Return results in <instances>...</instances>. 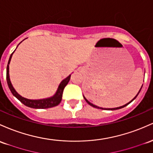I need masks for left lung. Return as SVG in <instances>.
Masks as SVG:
<instances>
[{"instance_id": "obj_1", "label": "left lung", "mask_w": 153, "mask_h": 153, "mask_svg": "<svg viewBox=\"0 0 153 153\" xmlns=\"http://www.w3.org/2000/svg\"><path fill=\"white\" fill-rule=\"evenodd\" d=\"M142 88H140V90H139V93H138V94H137V96H136V97H134V98L133 99V100H131V102H128V103L126 104V105H123V106H121V107H115V108H102V107H97V106H96V105H93V104H91V102H88V100H86V99H85L84 97H84V99H85V102H87V103H88V105H91V106H92V107H95V108H98V109H102V110H118V109H120V108H123V107H126V105H128V104H130V103H131V102L132 101H133V100H135V99H136V97H137V96H138V94H139V92H140V91H141V89H142Z\"/></svg>"}]
</instances>
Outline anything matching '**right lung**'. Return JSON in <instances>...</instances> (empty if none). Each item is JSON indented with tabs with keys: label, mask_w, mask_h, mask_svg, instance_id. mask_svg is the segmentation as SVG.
I'll list each match as a JSON object with an SVG mask.
<instances>
[{
	"label": "right lung",
	"mask_w": 153,
	"mask_h": 153,
	"mask_svg": "<svg viewBox=\"0 0 153 153\" xmlns=\"http://www.w3.org/2000/svg\"><path fill=\"white\" fill-rule=\"evenodd\" d=\"M13 52V53H14ZM13 53H11V56H10L9 60H8V65H7V69H6V80H7V83L8 85V88H9L10 91H11L12 94L16 98H17L20 102L22 104H24L26 106L31 107V108H35V109H46V108H50V107H53L55 106H57L62 101V94H63V90L65 88V87L66 86L67 84L68 83V82L70 81V76L71 75H69L68 78H65V80H63L61 82L59 85L58 87V89L56 91V94L53 96L52 97L47 99H43V100H28V99L24 98V97H21L17 92L15 91L14 87L11 85V81H10L9 78V63L11 61V56H12Z\"/></svg>",
	"instance_id": "right-lung-1"
}]
</instances>
